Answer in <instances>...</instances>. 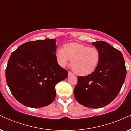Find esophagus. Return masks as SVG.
<instances>
[{
  "mask_svg": "<svg viewBox=\"0 0 131 131\" xmlns=\"http://www.w3.org/2000/svg\"><path fill=\"white\" fill-rule=\"evenodd\" d=\"M71 75H73V73H72L71 72H70V71H69V72H68V76H71Z\"/></svg>",
  "mask_w": 131,
  "mask_h": 131,
  "instance_id": "esophagus-1",
  "label": "esophagus"
}]
</instances>
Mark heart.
Masks as SVG:
<instances>
[{"label": "heart", "instance_id": "b5f03b06", "mask_svg": "<svg viewBox=\"0 0 131 131\" xmlns=\"http://www.w3.org/2000/svg\"><path fill=\"white\" fill-rule=\"evenodd\" d=\"M58 64L64 67L71 60L72 68L76 74L86 76L91 74L99 63L100 54L95 47H89L81 43H67L63 49L58 48L56 51Z\"/></svg>", "mask_w": 131, "mask_h": 131}]
</instances>
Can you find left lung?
Masks as SVG:
<instances>
[{
    "instance_id": "obj_1",
    "label": "left lung",
    "mask_w": 131,
    "mask_h": 131,
    "mask_svg": "<svg viewBox=\"0 0 131 131\" xmlns=\"http://www.w3.org/2000/svg\"><path fill=\"white\" fill-rule=\"evenodd\" d=\"M92 44L100 52V61L91 74L78 76L74 95L81 105L99 108L117 97L125 80L126 68L121 52L110 43L100 40Z\"/></svg>"
}]
</instances>
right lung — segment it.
<instances>
[{
  "label": "right lung",
  "mask_w": 131,
  "mask_h": 131,
  "mask_svg": "<svg viewBox=\"0 0 131 131\" xmlns=\"http://www.w3.org/2000/svg\"><path fill=\"white\" fill-rule=\"evenodd\" d=\"M56 40L46 39L26 42L12 52L5 77L12 94L25 106L41 108L56 95L55 85L68 77V71L56 58Z\"/></svg>",
  "instance_id": "1"
}]
</instances>
